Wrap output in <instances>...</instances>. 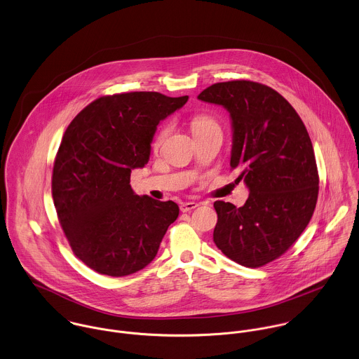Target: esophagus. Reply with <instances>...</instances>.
<instances>
[{
  "label": "esophagus",
  "instance_id": "obj_1",
  "mask_svg": "<svg viewBox=\"0 0 359 359\" xmlns=\"http://www.w3.org/2000/svg\"><path fill=\"white\" fill-rule=\"evenodd\" d=\"M197 207H198L197 203H191V201H189V203H182V204H180V211H182V212H190V211L196 210Z\"/></svg>",
  "mask_w": 359,
  "mask_h": 359
}]
</instances>
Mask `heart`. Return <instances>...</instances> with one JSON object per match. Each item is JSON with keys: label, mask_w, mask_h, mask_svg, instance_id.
Segmentation results:
<instances>
[{"label": "heart", "mask_w": 359, "mask_h": 359, "mask_svg": "<svg viewBox=\"0 0 359 359\" xmlns=\"http://www.w3.org/2000/svg\"><path fill=\"white\" fill-rule=\"evenodd\" d=\"M210 129H219V125H217V122H216L212 116H210V115H197V116H194V118L191 119V130H193L194 135L201 133V132H207V130H210ZM168 132H169V128L165 126V128H162V129L155 135L154 142H152V147H154V148H156V147L161 145V143L163 142V139L166 137Z\"/></svg>", "instance_id": "obj_1"}]
</instances>
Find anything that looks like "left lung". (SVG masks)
Instances as JSON below:
<instances>
[{
	"label": "left lung",
	"instance_id": "left-lung-1",
	"mask_svg": "<svg viewBox=\"0 0 359 359\" xmlns=\"http://www.w3.org/2000/svg\"><path fill=\"white\" fill-rule=\"evenodd\" d=\"M198 100L229 111L230 166L250 190L240 208L215 201L216 247L243 266H264L286 252L313 215L319 176L309 135L286 98L257 81L215 83Z\"/></svg>",
	"mask_w": 359,
	"mask_h": 359
}]
</instances>
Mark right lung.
Here are the masks:
<instances>
[{
    "label": "right lung",
    "instance_id": "add662e5",
    "mask_svg": "<svg viewBox=\"0 0 359 359\" xmlns=\"http://www.w3.org/2000/svg\"><path fill=\"white\" fill-rule=\"evenodd\" d=\"M189 97L104 95L69 123L53 169V198L73 254L114 278L145 268L179 216L173 201L135 194L132 169L149 159L156 126Z\"/></svg>",
    "mask_w": 359,
    "mask_h": 359
}]
</instances>
